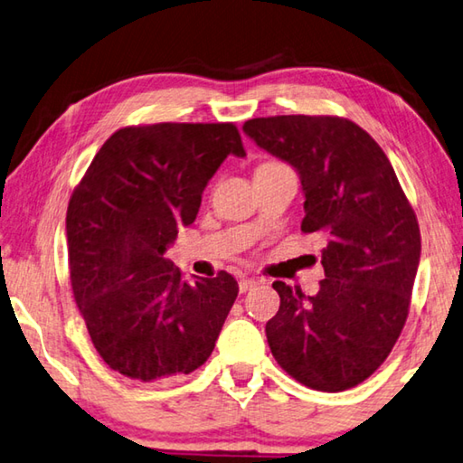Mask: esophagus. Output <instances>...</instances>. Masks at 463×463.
Segmentation results:
<instances>
[{"label": "esophagus", "mask_w": 463, "mask_h": 463, "mask_svg": "<svg viewBox=\"0 0 463 463\" xmlns=\"http://www.w3.org/2000/svg\"><path fill=\"white\" fill-rule=\"evenodd\" d=\"M257 285H259V279H249V277H242V279L239 281V291L247 293L250 289H255Z\"/></svg>", "instance_id": "1"}]
</instances>
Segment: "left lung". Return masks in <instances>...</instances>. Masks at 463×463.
<instances>
[{"instance_id": "left-lung-1", "label": "left lung", "mask_w": 463, "mask_h": 463, "mask_svg": "<svg viewBox=\"0 0 463 463\" xmlns=\"http://www.w3.org/2000/svg\"><path fill=\"white\" fill-rule=\"evenodd\" d=\"M242 131L288 162L304 190V232L326 239L316 296L275 281L281 306L265 326L285 373L316 391L366 381L401 335L421 257L413 208L381 146L340 117H259Z\"/></svg>"}]
</instances>
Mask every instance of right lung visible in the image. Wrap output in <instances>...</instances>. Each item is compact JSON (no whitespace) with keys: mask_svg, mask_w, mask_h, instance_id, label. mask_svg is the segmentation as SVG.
I'll return each instance as SVG.
<instances>
[{"mask_svg":"<svg viewBox=\"0 0 463 463\" xmlns=\"http://www.w3.org/2000/svg\"><path fill=\"white\" fill-rule=\"evenodd\" d=\"M229 156H247L232 123L125 128L74 188L66 210L72 293L115 373L172 381L213 354L239 285L226 271L190 285L165 250L196 221L206 184Z\"/></svg>","mask_w":463,"mask_h":463,"instance_id":"1","label":"right lung"}]
</instances>
